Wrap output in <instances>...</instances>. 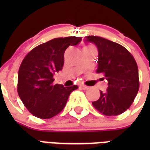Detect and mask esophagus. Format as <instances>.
Wrapping results in <instances>:
<instances>
[{
    "label": "esophagus",
    "mask_w": 150,
    "mask_h": 150,
    "mask_svg": "<svg viewBox=\"0 0 150 150\" xmlns=\"http://www.w3.org/2000/svg\"><path fill=\"white\" fill-rule=\"evenodd\" d=\"M79 88L80 89H83V90H86V89H89V87L86 86H84V85H81V86H79Z\"/></svg>",
    "instance_id": "34e87169"
}]
</instances>
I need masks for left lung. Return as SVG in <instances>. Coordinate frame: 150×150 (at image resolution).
Here are the masks:
<instances>
[{
    "label": "left lung",
    "mask_w": 150,
    "mask_h": 150,
    "mask_svg": "<svg viewBox=\"0 0 150 150\" xmlns=\"http://www.w3.org/2000/svg\"><path fill=\"white\" fill-rule=\"evenodd\" d=\"M98 50L96 72L102 73L108 82L107 91H100L93 107L107 116H116L132 103L139 89L136 61L126 48L100 36H86Z\"/></svg>",
    "instance_id": "obj_1"
}]
</instances>
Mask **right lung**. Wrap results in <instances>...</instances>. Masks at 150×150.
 <instances>
[{"label":"right lung","instance_id":"add662e5","mask_svg":"<svg viewBox=\"0 0 150 150\" xmlns=\"http://www.w3.org/2000/svg\"><path fill=\"white\" fill-rule=\"evenodd\" d=\"M81 37L56 38L37 46L22 61L18 75V93L35 117L51 118L65 107L71 93L78 86L54 85V75L62 70L64 54L69 46H75Z\"/></svg>","mask_w":150,"mask_h":150}]
</instances>
